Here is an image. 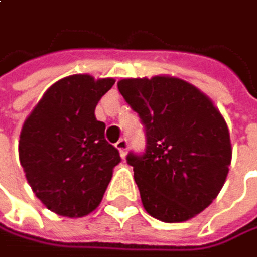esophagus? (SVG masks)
Wrapping results in <instances>:
<instances>
[{
	"mask_svg": "<svg viewBox=\"0 0 257 257\" xmlns=\"http://www.w3.org/2000/svg\"><path fill=\"white\" fill-rule=\"evenodd\" d=\"M115 148H117V151L120 152L121 158H124V155H126V152H127V140H126V139L118 140V142L115 143Z\"/></svg>",
	"mask_w": 257,
	"mask_h": 257,
	"instance_id": "esophagus-1",
	"label": "esophagus"
}]
</instances>
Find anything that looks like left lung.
Segmentation results:
<instances>
[{"label":"left lung","mask_w":257,"mask_h":257,"mask_svg":"<svg viewBox=\"0 0 257 257\" xmlns=\"http://www.w3.org/2000/svg\"><path fill=\"white\" fill-rule=\"evenodd\" d=\"M118 91L146 133L142 154L130 152L145 209L166 223H181L218 196L232 160L227 124L211 99L170 76L121 79Z\"/></svg>","instance_id":"left-lung-1"}]
</instances>
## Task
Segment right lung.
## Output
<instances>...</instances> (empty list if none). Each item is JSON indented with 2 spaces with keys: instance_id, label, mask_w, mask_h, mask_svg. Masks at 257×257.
Segmentation results:
<instances>
[{
  "instance_id": "add662e5",
  "label": "right lung",
  "mask_w": 257,
  "mask_h": 257,
  "mask_svg": "<svg viewBox=\"0 0 257 257\" xmlns=\"http://www.w3.org/2000/svg\"><path fill=\"white\" fill-rule=\"evenodd\" d=\"M114 79L72 75L51 85L22 126L19 161L36 197L63 217L94 211L120 163L94 108Z\"/></svg>"
}]
</instances>
